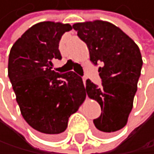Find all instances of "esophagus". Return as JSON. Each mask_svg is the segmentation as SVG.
Instances as JSON below:
<instances>
[{
  "label": "esophagus",
  "mask_w": 154,
  "mask_h": 154,
  "mask_svg": "<svg viewBox=\"0 0 154 154\" xmlns=\"http://www.w3.org/2000/svg\"><path fill=\"white\" fill-rule=\"evenodd\" d=\"M86 80H87V77L84 76L83 77V82H84V85H85V86H86Z\"/></svg>",
  "instance_id": "1"
}]
</instances>
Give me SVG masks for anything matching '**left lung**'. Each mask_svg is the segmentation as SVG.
<instances>
[{
  "label": "left lung",
  "mask_w": 154,
  "mask_h": 154,
  "mask_svg": "<svg viewBox=\"0 0 154 154\" xmlns=\"http://www.w3.org/2000/svg\"><path fill=\"white\" fill-rule=\"evenodd\" d=\"M72 27L89 48L91 62L101 64L98 72L102 86L88 79L85 94L101 107V115L94 119L97 134L108 136L127 122L143 65L141 52L129 36L109 22L95 20Z\"/></svg>",
  "instance_id": "8db88e82"
}]
</instances>
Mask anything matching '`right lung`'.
I'll use <instances>...</instances> for the list:
<instances>
[{
	"label": "right lung",
	"instance_id": "right-lung-1",
	"mask_svg": "<svg viewBox=\"0 0 154 154\" xmlns=\"http://www.w3.org/2000/svg\"><path fill=\"white\" fill-rule=\"evenodd\" d=\"M69 24L41 22L33 25L11 47L8 77L24 119L44 137L59 138L68 119L86 97L82 78L73 71L53 70L60 60L59 43Z\"/></svg>",
	"mask_w": 154,
	"mask_h": 154
}]
</instances>
